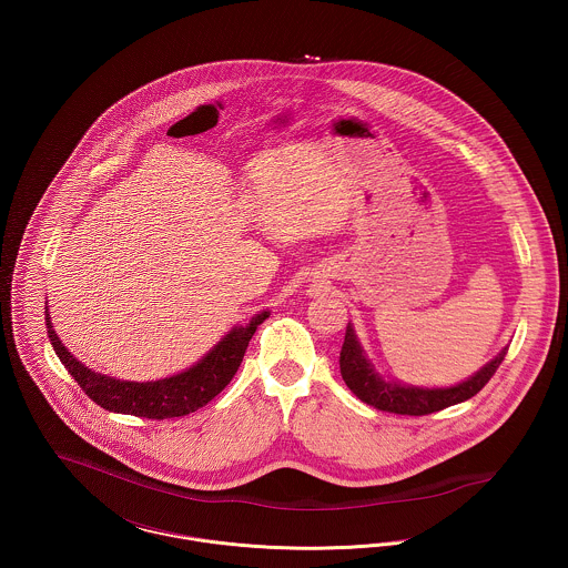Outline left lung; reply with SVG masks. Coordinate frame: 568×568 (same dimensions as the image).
Wrapping results in <instances>:
<instances>
[{"mask_svg": "<svg viewBox=\"0 0 568 568\" xmlns=\"http://www.w3.org/2000/svg\"><path fill=\"white\" fill-rule=\"evenodd\" d=\"M507 347L498 353L484 368H479L473 377L462 381L452 387H415L398 381H385L375 371L371 359L362 349L353 325H347L345 343L341 349V375L353 394L378 410L396 413V415H430L434 410H443L447 406L458 405L473 398L484 389L496 368L503 364Z\"/></svg>", "mask_w": 568, "mask_h": 568, "instance_id": "8db88e82", "label": "left lung"}]
</instances>
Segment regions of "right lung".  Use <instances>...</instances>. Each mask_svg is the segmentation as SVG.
Masks as SVG:
<instances>
[{
    "mask_svg": "<svg viewBox=\"0 0 568 568\" xmlns=\"http://www.w3.org/2000/svg\"><path fill=\"white\" fill-rule=\"evenodd\" d=\"M268 315L271 311H262L248 324L232 327L211 352L187 371L146 383L121 381L87 368L63 347L54 334L49 308L47 329L57 357L95 405L112 413H125L146 419H170L190 415L209 405L219 392H223V387L236 375L251 336L255 334L257 325L268 320Z\"/></svg>",
    "mask_w": 568,
    "mask_h": 568,
    "instance_id": "add662e5",
    "label": "right lung"
}]
</instances>
